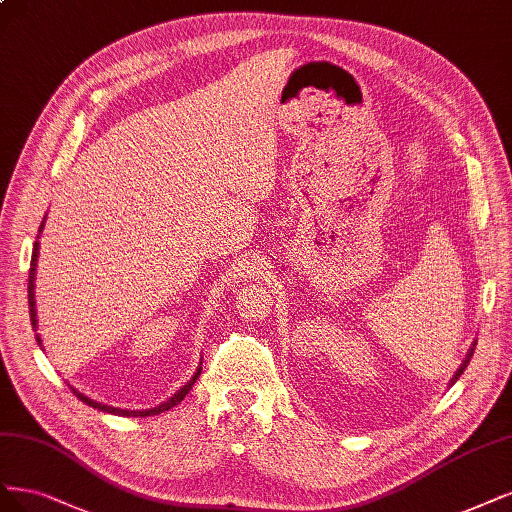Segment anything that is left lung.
I'll return each instance as SVG.
<instances>
[{"label":"left lung","instance_id":"1","mask_svg":"<svg viewBox=\"0 0 512 512\" xmlns=\"http://www.w3.org/2000/svg\"><path fill=\"white\" fill-rule=\"evenodd\" d=\"M474 345H477V343H472V347H470V351H468V356H466V360L462 362V366H460V368H457V373H455V377L451 379V383H455L457 379H460V377H462V373H464V370H466V366H468V362H470V358H472V354H474Z\"/></svg>","mask_w":512,"mask_h":512}]
</instances>
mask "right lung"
Segmentation results:
<instances>
[{
  "mask_svg": "<svg viewBox=\"0 0 512 512\" xmlns=\"http://www.w3.org/2000/svg\"><path fill=\"white\" fill-rule=\"evenodd\" d=\"M44 228V222L40 224V231ZM38 254H40V243L35 241L33 243V254H31V267H29V286H27V296H29V315H31V324H33V328H38L35 324H38V317H35V267H38ZM38 343L42 345V341H40V337H38ZM199 373H201V368H197V373L192 375V379L184 385V387H180L178 392H175L167 402H163V404H158V407H154V409H146V411H127V409H116V407H108V404H101V402H97V400H91L88 396H84V394H80V392H76L74 387H72V392L84 402V404H88V407H93V409H99V411H103V413H112V415H120V417H150V415H158V413H165V411H169V409H173L175 404H180L182 400H184V396L190 392V387L195 385V381L199 379Z\"/></svg>",
  "mask_w": 512,
  "mask_h": 512,
  "instance_id": "obj_1",
  "label": "right lung"
}]
</instances>
